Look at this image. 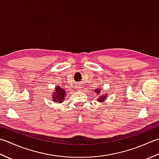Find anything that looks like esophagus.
Instances as JSON below:
<instances>
[{
  "label": "esophagus",
  "mask_w": 159,
  "mask_h": 159,
  "mask_svg": "<svg viewBox=\"0 0 159 159\" xmlns=\"http://www.w3.org/2000/svg\"><path fill=\"white\" fill-rule=\"evenodd\" d=\"M81 85H80V84H77V85H76V91H79V90H80L81 89Z\"/></svg>",
  "instance_id": "esophagus-1"
}]
</instances>
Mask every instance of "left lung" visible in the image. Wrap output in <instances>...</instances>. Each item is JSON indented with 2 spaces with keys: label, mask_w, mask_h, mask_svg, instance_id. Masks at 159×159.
Masks as SVG:
<instances>
[{
  "label": "left lung",
  "mask_w": 159,
  "mask_h": 159,
  "mask_svg": "<svg viewBox=\"0 0 159 159\" xmlns=\"http://www.w3.org/2000/svg\"><path fill=\"white\" fill-rule=\"evenodd\" d=\"M101 89L100 88H96V89H94V92L97 94V96H99V94L100 93ZM108 94L107 93H102V95H100L97 98V101L99 102H103L104 100H105L107 98Z\"/></svg>",
  "instance_id": "obj_1"
}]
</instances>
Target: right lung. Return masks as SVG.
<instances>
[{
	"label": "right lung",
	"mask_w": 159,
	"mask_h": 159,
	"mask_svg": "<svg viewBox=\"0 0 159 159\" xmlns=\"http://www.w3.org/2000/svg\"><path fill=\"white\" fill-rule=\"evenodd\" d=\"M52 98L53 102L57 103H61L63 102L65 98L67 96L66 91L61 88L60 86L57 85L54 89V92L52 93Z\"/></svg>",
	"instance_id": "right-lung-1"
}]
</instances>
